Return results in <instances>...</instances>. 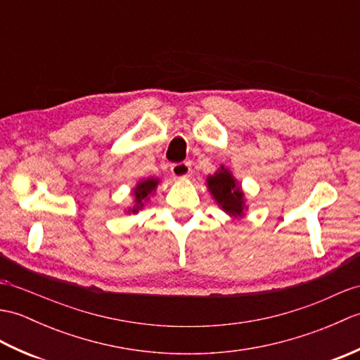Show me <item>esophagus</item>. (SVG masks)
Wrapping results in <instances>:
<instances>
[{
  "instance_id": "34e87169",
  "label": "esophagus",
  "mask_w": 360,
  "mask_h": 360,
  "mask_svg": "<svg viewBox=\"0 0 360 360\" xmlns=\"http://www.w3.org/2000/svg\"><path fill=\"white\" fill-rule=\"evenodd\" d=\"M170 170L176 179H186L192 173V167H190L188 162H178L173 164Z\"/></svg>"
}]
</instances>
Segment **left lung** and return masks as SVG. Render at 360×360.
Segmentation results:
<instances>
[{
    "mask_svg": "<svg viewBox=\"0 0 360 360\" xmlns=\"http://www.w3.org/2000/svg\"><path fill=\"white\" fill-rule=\"evenodd\" d=\"M207 187L212 196L215 198L217 204L223 209L227 215L233 218H241L246 210L244 204V193L241 187L236 184V179L226 167L218 168L215 174L207 178Z\"/></svg>",
    "mask_w": 360,
    "mask_h": 360,
    "instance_id": "1",
    "label": "left lung"
}]
</instances>
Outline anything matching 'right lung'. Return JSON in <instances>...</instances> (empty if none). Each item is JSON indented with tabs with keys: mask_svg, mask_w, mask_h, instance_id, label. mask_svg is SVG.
<instances>
[{
	"mask_svg": "<svg viewBox=\"0 0 360 360\" xmlns=\"http://www.w3.org/2000/svg\"><path fill=\"white\" fill-rule=\"evenodd\" d=\"M158 184H159V179H155V178L142 179L137 182V186L133 190L134 205L131 209H128V212H131V213L139 212L143 207V204L150 200V196L155 193Z\"/></svg>",
	"mask_w": 360,
	"mask_h": 360,
	"instance_id": "right-lung-1",
	"label": "right lung"
}]
</instances>
